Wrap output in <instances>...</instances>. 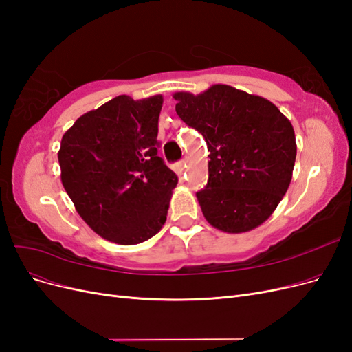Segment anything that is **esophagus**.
Segmentation results:
<instances>
[{
  "instance_id": "obj_1",
  "label": "esophagus",
  "mask_w": 352,
  "mask_h": 352,
  "mask_svg": "<svg viewBox=\"0 0 352 352\" xmlns=\"http://www.w3.org/2000/svg\"><path fill=\"white\" fill-rule=\"evenodd\" d=\"M179 167L182 168V170H185V168H186V160H182V162L179 163Z\"/></svg>"
}]
</instances>
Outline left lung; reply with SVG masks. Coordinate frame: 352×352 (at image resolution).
<instances>
[{"label":"left lung","mask_w":352,"mask_h":352,"mask_svg":"<svg viewBox=\"0 0 352 352\" xmlns=\"http://www.w3.org/2000/svg\"><path fill=\"white\" fill-rule=\"evenodd\" d=\"M176 113L208 148V182L197 192L212 228L242 233L267 220L289 188L296 157L291 122L273 102L229 85L176 92Z\"/></svg>","instance_id":"8db88e82"}]
</instances>
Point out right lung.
Instances as JSON below:
<instances>
[{"instance_id": "1", "label": "right lung", "mask_w": 352, "mask_h": 352, "mask_svg": "<svg viewBox=\"0 0 352 352\" xmlns=\"http://www.w3.org/2000/svg\"><path fill=\"white\" fill-rule=\"evenodd\" d=\"M162 95H119L80 116L63 135L61 184L85 223L104 239L135 245L166 223L177 176L158 157Z\"/></svg>"}]
</instances>
